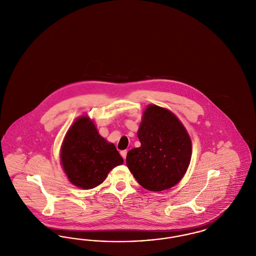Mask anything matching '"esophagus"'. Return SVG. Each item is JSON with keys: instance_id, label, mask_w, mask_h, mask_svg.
I'll return each instance as SVG.
<instances>
[{"instance_id": "1", "label": "esophagus", "mask_w": 256, "mask_h": 256, "mask_svg": "<svg viewBox=\"0 0 256 256\" xmlns=\"http://www.w3.org/2000/svg\"><path fill=\"white\" fill-rule=\"evenodd\" d=\"M126 154H128V152H126V150H121V156H122V158L126 159Z\"/></svg>"}]
</instances>
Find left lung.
<instances>
[{
    "label": "left lung",
    "mask_w": 256,
    "mask_h": 256,
    "mask_svg": "<svg viewBox=\"0 0 256 256\" xmlns=\"http://www.w3.org/2000/svg\"><path fill=\"white\" fill-rule=\"evenodd\" d=\"M141 146L126 154V165L138 183L150 191L169 189L182 178L190 164L191 139L169 110L150 104L138 130Z\"/></svg>",
    "instance_id": "left-lung-1"
}]
</instances>
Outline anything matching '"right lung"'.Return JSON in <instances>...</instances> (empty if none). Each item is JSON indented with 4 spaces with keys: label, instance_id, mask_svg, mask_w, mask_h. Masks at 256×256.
<instances>
[{
    "label": "right lung",
    "instance_id": "1",
    "mask_svg": "<svg viewBox=\"0 0 256 256\" xmlns=\"http://www.w3.org/2000/svg\"><path fill=\"white\" fill-rule=\"evenodd\" d=\"M60 158L69 180L82 189L104 182L110 170L124 162L115 146L98 134L87 117L78 118L68 130Z\"/></svg>",
    "mask_w": 256,
    "mask_h": 256
}]
</instances>
